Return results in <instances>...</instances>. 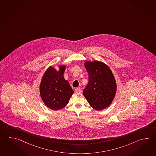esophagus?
<instances>
[{
	"instance_id": "esophagus-1",
	"label": "esophagus",
	"mask_w": 156,
	"mask_h": 156,
	"mask_svg": "<svg viewBox=\"0 0 156 156\" xmlns=\"http://www.w3.org/2000/svg\"><path fill=\"white\" fill-rule=\"evenodd\" d=\"M81 92H82V88H80V87L76 88V93H80Z\"/></svg>"
}]
</instances>
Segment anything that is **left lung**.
<instances>
[{
  "label": "left lung",
  "mask_w": 156,
  "mask_h": 156,
  "mask_svg": "<svg viewBox=\"0 0 156 156\" xmlns=\"http://www.w3.org/2000/svg\"><path fill=\"white\" fill-rule=\"evenodd\" d=\"M84 66L89 81L83 95L93 108L101 111L109 106L115 98L117 90L115 77L108 66L101 62L87 61Z\"/></svg>",
  "instance_id": "1"
}]
</instances>
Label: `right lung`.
<instances>
[{"label": "right lung", "mask_w": 156, "mask_h": 156, "mask_svg": "<svg viewBox=\"0 0 156 156\" xmlns=\"http://www.w3.org/2000/svg\"><path fill=\"white\" fill-rule=\"evenodd\" d=\"M65 66L57 71L53 67L45 71L40 84V94L45 105L52 110L63 108L74 93L69 82L64 78Z\"/></svg>", "instance_id": "add662e5"}]
</instances>
